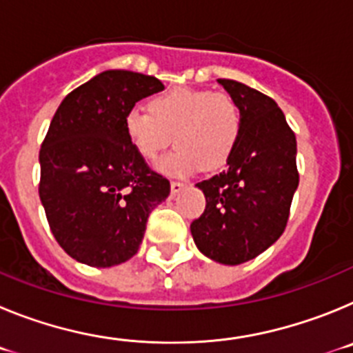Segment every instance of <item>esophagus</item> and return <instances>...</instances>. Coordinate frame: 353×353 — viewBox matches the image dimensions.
<instances>
[{
    "instance_id": "esophagus-1",
    "label": "esophagus",
    "mask_w": 353,
    "mask_h": 353,
    "mask_svg": "<svg viewBox=\"0 0 353 353\" xmlns=\"http://www.w3.org/2000/svg\"><path fill=\"white\" fill-rule=\"evenodd\" d=\"M183 187H185V183L179 182V180H174V182H171V194H179V192L182 191Z\"/></svg>"
}]
</instances>
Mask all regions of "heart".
Masks as SVG:
<instances>
[{"label": "heart", "instance_id": "heart-1", "mask_svg": "<svg viewBox=\"0 0 353 353\" xmlns=\"http://www.w3.org/2000/svg\"><path fill=\"white\" fill-rule=\"evenodd\" d=\"M130 145L146 162H155L170 146L179 148L159 162V171L189 176L217 170L232 157L242 130L240 109L232 97L212 90L173 88L150 102V113L130 108L123 118Z\"/></svg>", "mask_w": 353, "mask_h": 353}]
</instances>
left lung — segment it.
Masks as SVG:
<instances>
[{"label":"left lung","mask_w":353,"mask_h":353,"mask_svg":"<svg viewBox=\"0 0 353 353\" xmlns=\"http://www.w3.org/2000/svg\"><path fill=\"white\" fill-rule=\"evenodd\" d=\"M217 81L239 105L242 130L226 170L196 183L207 207L192 221L191 233L205 256L239 265L285 232L299 185L297 141L270 97L239 81Z\"/></svg>","instance_id":"obj_1"}]
</instances>
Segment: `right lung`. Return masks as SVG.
I'll return each mask as SVG.
<instances>
[{
	"instance_id": "obj_1",
	"label": "right lung",
	"mask_w": 353,
	"mask_h": 353,
	"mask_svg": "<svg viewBox=\"0 0 353 353\" xmlns=\"http://www.w3.org/2000/svg\"><path fill=\"white\" fill-rule=\"evenodd\" d=\"M157 77L105 70L68 93L40 148V201L56 242L90 267L120 265L138 252L146 221L170 196V180L130 145L123 118L162 92Z\"/></svg>"
}]
</instances>
